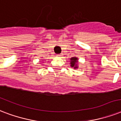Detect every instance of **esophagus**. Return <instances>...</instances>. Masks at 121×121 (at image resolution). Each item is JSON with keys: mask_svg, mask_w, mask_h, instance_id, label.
<instances>
[{"mask_svg": "<svg viewBox=\"0 0 121 121\" xmlns=\"http://www.w3.org/2000/svg\"><path fill=\"white\" fill-rule=\"evenodd\" d=\"M62 55L61 54H57V56H58V57H60V56H61Z\"/></svg>", "mask_w": 121, "mask_h": 121, "instance_id": "obj_1", "label": "esophagus"}]
</instances>
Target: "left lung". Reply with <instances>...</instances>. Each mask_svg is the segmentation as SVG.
<instances>
[{
    "instance_id": "1",
    "label": "left lung",
    "mask_w": 121,
    "mask_h": 121,
    "mask_svg": "<svg viewBox=\"0 0 121 121\" xmlns=\"http://www.w3.org/2000/svg\"><path fill=\"white\" fill-rule=\"evenodd\" d=\"M70 64L71 67H73L74 69L78 68V58L76 57H73L70 59Z\"/></svg>"
}]
</instances>
